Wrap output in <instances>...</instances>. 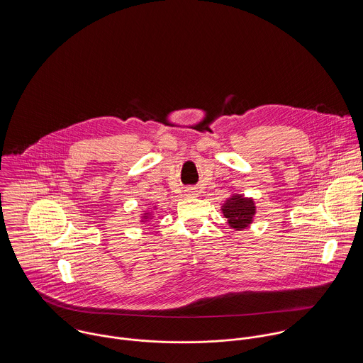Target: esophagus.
<instances>
[{
  "label": "esophagus",
  "instance_id": "obj_1",
  "mask_svg": "<svg viewBox=\"0 0 363 363\" xmlns=\"http://www.w3.org/2000/svg\"><path fill=\"white\" fill-rule=\"evenodd\" d=\"M184 196L186 197H194V196H197V190L196 189H186Z\"/></svg>",
  "mask_w": 363,
  "mask_h": 363
}]
</instances>
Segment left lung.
Here are the masks:
<instances>
[{"instance_id": "1", "label": "left lung", "mask_w": 363, "mask_h": 363, "mask_svg": "<svg viewBox=\"0 0 363 363\" xmlns=\"http://www.w3.org/2000/svg\"><path fill=\"white\" fill-rule=\"evenodd\" d=\"M220 211L228 219V225L235 230H243L249 228L256 215V203L250 197L243 194H232L222 204Z\"/></svg>"}]
</instances>
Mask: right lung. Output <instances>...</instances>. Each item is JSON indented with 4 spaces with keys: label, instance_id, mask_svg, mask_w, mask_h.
Returning <instances> with one entry per match:
<instances>
[{
    "label": "right lung",
    "instance_id": "obj_1",
    "mask_svg": "<svg viewBox=\"0 0 363 363\" xmlns=\"http://www.w3.org/2000/svg\"><path fill=\"white\" fill-rule=\"evenodd\" d=\"M155 209H157V208L152 207V209L151 208H148L147 211H143V213H141V218H140V222L141 223H147V222H150V220H152L154 219V212H155Z\"/></svg>",
    "mask_w": 363,
    "mask_h": 363
}]
</instances>
